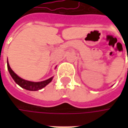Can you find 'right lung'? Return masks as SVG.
I'll return each mask as SVG.
<instances>
[{
    "label": "right lung",
    "mask_w": 128,
    "mask_h": 128,
    "mask_svg": "<svg viewBox=\"0 0 128 128\" xmlns=\"http://www.w3.org/2000/svg\"><path fill=\"white\" fill-rule=\"evenodd\" d=\"M7 66L8 70L9 72H10L11 77L12 78V79L14 80V81L16 82L18 86H20L21 88L26 89V90H28L36 91L42 89L44 87H46L48 83H50L52 81V78H53V77H52V78L48 79L46 80H44V81L42 82H36L28 81V80H26L24 79H22L21 78H20L19 76H18L17 75L12 71V69L10 68V67L9 66V63H8V60Z\"/></svg>",
    "instance_id": "add662e5"
}]
</instances>
